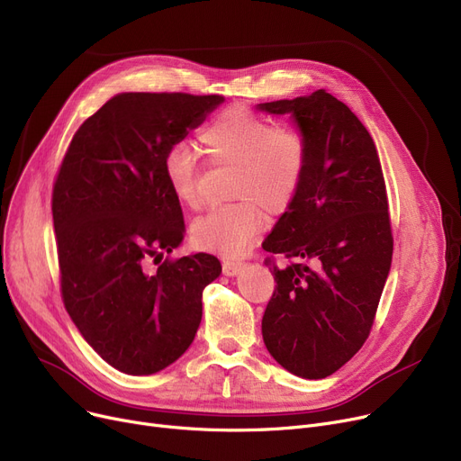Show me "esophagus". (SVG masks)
I'll use <instances>...</instances> for the list:
<instances>
[{
    "mask_svg": "<svg viewBox=\"0 0 461 461\" xmlns=\"http://www.w3.org/2000/svg\"><path fill=\"white\" fill-rule=\"evenodd\" d=\"M243 267H245L243 261H233V259L222 261V273H224L226 276H235V275H239L240 269H243Z\"/></svg>",
    "mask_w": 461,
    "mask_h": 461,
    "instance_id": "obj_1",
    "label": "esophagus"
}]
</instances>
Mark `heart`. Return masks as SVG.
Segmentation results:
<instances>
[{
  "label": "heart",
  "mask_w": 461,
  "mask_h": 461,
  "mask_svg": "<svg viewBox=\"0 0 461 461\" xmlns=\"http://www.w3.org/2000/svg\"><path fill=\"white\" fill-rule=\"evenodd\" d=\"M200 141L212 166L235 167L231 203L209 209L192 222L198 249L237 258L243 254L271 214L295 203L310 166V141L294 125H275L245 106H231L202 131ZM164 176L176 198L200 209V167L186 143H174L164 157Z\"/></svg>",
  "instance_id": "1"
}]
</instances>
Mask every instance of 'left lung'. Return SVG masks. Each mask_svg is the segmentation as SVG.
Segmentation results:
<instances>
[{"label": "left lung", "mask_w": 461, "mask_h": 461, "mask_svg": "<svg viewBox=\"0 0 461 461\" xmlns=\"http://www.w3.org/2000/svg\"><path fill=\"white\" fill-rule=\"evenodd\" d=\"M259 110L292 113L310 141L295 203L263 240L276 287L261 320L278 365L323 379L370 336L393 261L389 200L375 143L360 119L325 89ZM275 255L290 259L280 270Z\"/></svg>", "instance_id": "8db88e82"}]
</instances>
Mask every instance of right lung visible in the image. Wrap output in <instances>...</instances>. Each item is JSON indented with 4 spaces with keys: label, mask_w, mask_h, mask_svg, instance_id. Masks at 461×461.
Wrapping results in <instances>:
<instances>
[{
    "label": "right lung",
    "mask_w": 461,
    "mask_h": 461,
    "mask_svg": "<svg viewBox=\"0 0 461 461\" xmlns=\"http://www.w3.org/2000/svg\"><path fill=\"white\" fill-rule=\"evenodd\" d=\"M222 95L121 93L70 140L52 190L61 299L110 366L149 375L176 362L202 321V292L222 267L211 254L160 262L185 237L164 157Z\"/></svg>",
    "instance_id": "right-lung-1"
}]
</instances>
